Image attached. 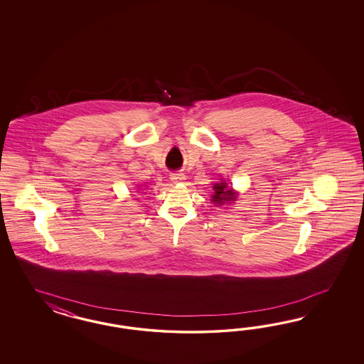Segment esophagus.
Returning a JSON list of instances; mask_svg holds the SVG:
<instances>
[{
	"label": "esophagus",
	"mask_w": 364,
	"mask_h": 364,
	"mask_svg": "<svg viewBox=\"0 0 364 364\" xmlns=\"http://www.w3.org/2000/svg\"><path fill=\"white\" fill-rule=\"evenodd\" d=\"M169 178L173 181V183H183L187 177L184 173H171Z\"/></svg>",
	"instance_id": "1"
}]
</instances>
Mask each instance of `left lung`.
Returning <instances> with one entry per match:
<instances>
[{
    "label": "left lung",
    "instance_id": "8db88e82",
    "mask_svg": "<svg viewBox=\"0 0 364 364\" xmlns=\"http://www.w3.org/2000/svg\"><path fill=\"white\" fill-rule=\"evenodd\" d=\"M215 189V195L212 196V201L215 204H224L225 201H232L235 200V193L232 189H228L225 183H220V184H215L213 186Z\"/></svg>",
    "mask_w": 364,
    "mask_h": 364
}]
</instances>
